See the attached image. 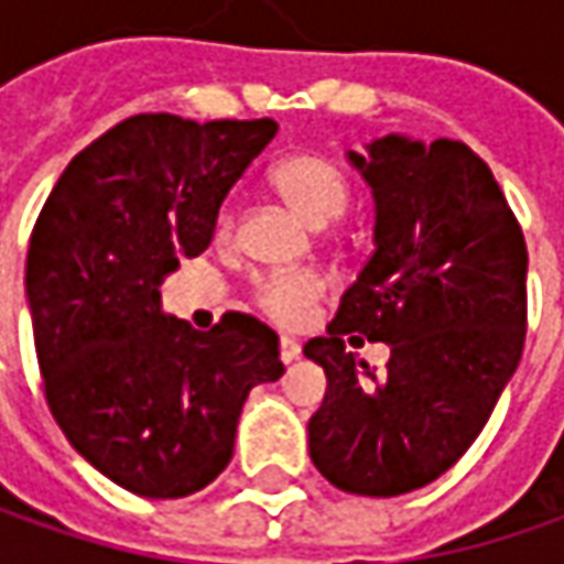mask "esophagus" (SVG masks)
Masks as SVG:
<instances>
[{"label": "esophagus", "mask_w": 564, "mask_h": 564, "mask_svg": "<svg viewBox=\"0 0 564 564\" xmlns=\"http://www.w3.org/2000/svg\"><path fill=\"white\" fill-rule=\"evenodd\" d=\"M297 355H301V341H297V338L292 336L279 338V358H282V364H292Z\"/></svg>", "instance_id": "esophagus-1"}]
</instances>
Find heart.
Segmentation results:
<instances>
[{
  "instance_id": "obj_1",
  "label": "heart",
  "mask_w": 564,
  "mask_h": 564,
  "mask_svg": "<svg viewBox=\"0 0 564 564\" xmlns=\"http://www.w3.org/2000/svg\"><path fill=\"white\" fill-rule=\"evenodd\" d=\"M272 185L279 187V194L289 200L297 216H304L311 226H326L338 219L348 206V178L341 175L333 160L316 156V153H297L275 165L272 172ZM219 241L231 238V216L223 213L219 226H216ZM323 297V282L316 275H282L263 282V289L257 292V301L263 307V314L282 323V326H301L307 316L314 314V307Z\"/></svg>"
}]
</instances>
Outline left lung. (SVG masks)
<instances>
[{
	"label": "left lung",
	"instance_id": "8db88e82",
	"mask_svg": "<svg viewBox=\"0 0 564 564\" xmlns=\"http://www.w3.org/2000/svg\"><path fill=\"white\" fill-rule=\"evenodd\" d=\"M348 163L373 191V253L304 355L326 395L311 462L355 496L433 484L480 436L528 333V248L489 165L462 141L386 134ZM390 345L387 377L344 351Z\"/></svg>",
	"mask_w": 564,
	"mask_h": 564
}]
</instances>
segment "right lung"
Returning <instances> with one entry per match:
<instances>
[{"instance_id":"1","label":"right lung","mask_w":564,"mask_h":564,"mask_svg":"<svg viewBox=\"0 0 564 564\" xmlns=\"http://www.w3.org/2000/svg\"><path fill=\"white\" fill-rule=\"evenodd\" d=\"M275 131L272 119L131 116L77 153L33 226L24 289L50 411L128 492L182 499L213 484L248 392L285 373L267 323L235 314L197 333L160 297Z\"/></svg>"}]
</instances>
